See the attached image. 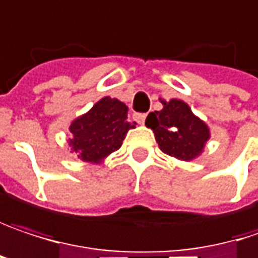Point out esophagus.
<instances>
[{"label": "esophagus", "mask_w": 258, "mask_h": 258, "mask_svg": "<svg viewBox=\"0 0 258 258\" xmlns=\"http://www.w3.org/2000/svg\"><path fill=\"white\" fill-rule=\"evenodd\" d=\"M135 118H137V121H138V123H141V124H144L145 118H147V114H144V113L135 114Z\"/></svg>", "instance_id": "1"}]
</instances>
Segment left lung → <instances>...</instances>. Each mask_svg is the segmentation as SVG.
<instances>
[{
	"label": "left lung",
	"mask_w": 258,
	"mask_h": 258,
	"mask_svg": "<svg viewBox=\"0 0 258 258\" xmlns=\"http://www.w3.org/2000/svg\"><path fill=\"white\" fill-rule=\"evenodd\" d=\"M162 104L160 111L150 113L145 120V126L154 132L159 148L184 162L201 156L211 137L208 124L181 99L162 101Z\"/></svg>",
	"instance_id": "8db88e82"
}]
</instances>
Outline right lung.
Wrapping results in <instances>:
<instances>
[{
  "instance_id": "obj_1",
  "label": "right lung",
  "mask_w": 258,
  "mask_h": 258,
  "mask_svg": "<svg viewBox=\"0 0 258 258\" xmlns=\"http://www.w3.org/2000/svg\"><path fill=\"white\" fill-rule=\"evenodd\" d=\"M135 124L127 120V107L121 101L105 96L87 113L73 120L68 145L83 162L101 163L121 147L126 134Z\"/></svg>"
}]
</instances>
